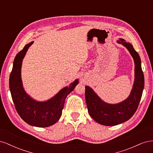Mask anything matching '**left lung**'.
Segmentation results:
<instances>
[{
  "label": "left lung",
  "instance_id": "obj_1",
  "mask_svg": "<svg viewBox=\"0 0 153 153\" xmlns=\"http://www.w3.org/2000/svg\"><path fill=\"white\" fill-rule=\"evenodd\" d=\"M118 43L126 47L135 62V82L128 98L118 104H108L101 100L91 88L85 87V96L88 112L95 121L104 126H115L130 119L137 110L144 87V76L139 55L131 44L123 39H120Z\"/></svg>",
  "mask_w": 153,
  "mask_h": 153
}]
</instances>
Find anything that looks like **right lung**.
<instances>
[{"instance_id":"right-lung-1","label":"right lung","mask_w":153,"mask_h":153,"mask_svg":"<svg viewBox=\"0 0 153 153\" xmlns=\"http://www.w3.org/2000/svg\"><path fill=\"white\" fill-rule=\"evenodd\" d=\"M32 43V41L26 45L16 55L10 76V89L17 112L25 123L36 127H48L59 120L66 96L75 89L78 81H74L69 87L64 88L53 98L45 102L32 100L25 92L21 79L23 59Z\"/></svg>"}]
</instances>
